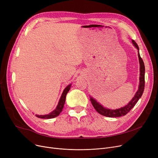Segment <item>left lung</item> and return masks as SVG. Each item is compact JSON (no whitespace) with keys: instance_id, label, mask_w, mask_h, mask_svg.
<instances>
[{"instance_id":"8db88e82","label":"left lung","mask_w":158,"mask_h":158,"mask_svg":"<svg viewBox=\"0 0 158 158\" xmlns=\"http://www.w3.org/2000/svg\"><path fill=\"white\" fill-rule=\"evenodd\" d=\"M132 43L138 49V55L139 66H140V68H139L140 76H139V84L138 89L136 92L135 95L134 96V97L132 98V100L127 104V105L117 110H111V109L104 107L101 104H99L95 99H94L93 97L90 96V101L92 102L95 110L99 114L105 116V117H122V116L126 115L127 113H128L130 111V110L132 108V107L135 106V104L137 103L139 98L142 97L143 93L144 87H145V65H144L143 60L142 59V57H140V55H139L138 45L134 40H132Z\"/></svg>"}]
</instances>
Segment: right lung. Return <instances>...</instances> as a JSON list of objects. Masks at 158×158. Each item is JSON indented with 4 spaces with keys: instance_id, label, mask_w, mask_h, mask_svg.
Returning <instances> with one entry per match:
<instances>
[{
    "instance_id": "right-lung-1",
    "label": "right lung",
    "mask_w": 158,
    "mask_h": 158,
    "mask_svg": "<svg viewBox=\"0 0 158 158\" xmlns=\"http://www.w3.org/2000/svg\"><path fill=\"white\" fill-rule=\"evenodd\" d=\"M71 85H69V86H67L64 88L63 92L61 95V97L60 101H59V102H58V104L56 107V108L53 111H52L51 113H50L49 114H44V115L36 114V117H37L38 118H44V119H50V118H55V117H57V116L60 114V113L63 110V108L64 105V102H65L66 96V94H67V93L69 92V91L70 89Z\"/></svg>"
}]
</instances>
